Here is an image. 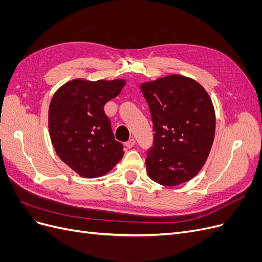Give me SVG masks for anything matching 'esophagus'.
Returning <instances> with one entry per match:
<instances>
[{"label":"esophagus","instance_id":"obj_1","mask_svg":"<svg viewBox=\"0 0 262 262\" xmlns=\"http://www.w3.org/2000/svg\"><path fill=\"white\" fill-rule=\"evenodd\" d=\"M134 144H136V140L134 139H130V140H128L124 143V145L128 147V148H131V147H133L134 146Z\"/></svg>","mask_w":262,"mask_h":262}]
</instances>
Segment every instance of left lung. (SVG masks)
<instances>
[{
  "label": "left lung",
  "mask_w": 262,
  "mask_h": 262,
  "mask_svg": "<svg viewBox=\"0 0 262 262\" xmlns=\"http://www.w3.org/2000/svg\"><path fill=\"white\" fill-rule=\"evenodd\" d=\"M141 91L155 132L145 162L148 177L167 187L184 184L210 154L215 134L212 100L202 85L179 74L142 83Z\"/></svg>",
  "instance_id": "left-lung-1"
}]
</instances>
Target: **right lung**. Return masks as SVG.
I'll use <instances>...</instances> for the list:
<instances>
[{"label": "right lung", "instance_id": "right-lung-1", "mask_svg": "<svg viewBox=\"0 0 262 262\" xmlns=\"http://www.w3.org/2000/svg\"><path fill=\"white\" fill-rule=\"evenodd\" d=\"M125 81L75 78L54 93L48 126L60 160L84 178H97L112 170L123 156L115 140L104 106L120 94Z\"/></svg>", "mask_w": 262, "mask_h": 262}]
</instances>
